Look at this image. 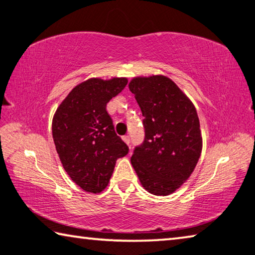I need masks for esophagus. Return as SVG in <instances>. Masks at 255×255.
Returning a JSON list of instances; mask_svg holds the SVG:
<instances>
[{"mask_svg": "<svg viewBox=\"0 0 255 255\" xmlns=\"http://www.w3.org/2000/svg\"><path fill=\"white\" fill-rule=\"evenodd\" d=\"M123 140H124V142L128 144V146H130V138H128V135H124Z\"/></svg>", "mask_w": 255, "mask_h": 255, "instance_id": "1", "label": "esophagus"}]
</instances>
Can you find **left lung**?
<instances>
[{"mask_svg": "<svg viewBox=\"0 0 255 255\" xmlns=\"http://www.w3.org/2000/svg\"><path fill=\"white\" fill-rule=\"evenodd\" d=\"M143 116L144 140L131 157L148 193L167 196L190 177L202 152L195 106L163 75L134 77L128 84Z\"/></svg>", "mask_w": 255, "mask_h": 255, "instance_id": "1", "label": "left lung"}]
</instances>
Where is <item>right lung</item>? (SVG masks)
Returning <instances> with one entry per match:
<instances>
[{
    "instance_id": "1",
    "label": "right lung",
    "mask_w": 255,
    "mask_h": 255,
    "mask_svg": "<svg viewBox=\"0 0 255 255\" xmlns=\"http://www.w3.org/2000/svg\"><path fill=\"white\" fill-rule=\"evenodd\" d=\"M127 84L125 77L90 78L68 93L53 116L52 136L62 166L87 193H101L116 160L128 152L106 111L109 100Z\"/></svg>"
}]
</instances>
